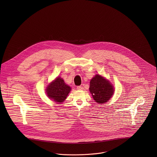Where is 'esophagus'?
I'll list each match as a JSON object with an SVG mask.
<instances>
[{"instance_id": "esophagus-1", "label": "esophagus", "mask_w": 157, "mask_h": 157, "mask_svg": "<svg viewBox=\"0 0 157 157\" xmlns=\"http://www.w3.org/2000/svg\"><path fill=\"white\" fill-rule=\"evenodd\" d=\"M77 89L79 90H83V87L82 86H78L77 87Z\"/></svg>"}]
</instances>
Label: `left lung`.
<instances>
[{
  "mask_svg": "<svg viewBox=\"0 0 157 157\" xmlns=\"http://www.w3.org/2000/svg\"><path fill=\"white\" fill-rule=\"evenodd\" d=\"M114 90L111 82L100 75L96 74L90 81V92L97 103L104 104L109 100Z\"/></svg>",
  "mask_w": 157,
  "mask_h": 157,
  "instance_id": "obj_1",
  "label": "left lung"
}]
</instances>
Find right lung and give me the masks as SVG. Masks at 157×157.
<instances>
[{
  "instance_id": "1",
  "label": "right lung",
  "mask_w": 157,
  "mask_h": 157,
  "mask_svg": "<svg viewBox=\"0 0 157 157\" xmlns=\"http://www.w3.org/2000/svg\"><path fill=\"white\" fill-rule=\"evenodd\" d=\"M71 90V87L65 83L63 79L58 77L47 86L46 92L50 99L61 103L65 100Z\"/></svg>"
}]
</instances>
